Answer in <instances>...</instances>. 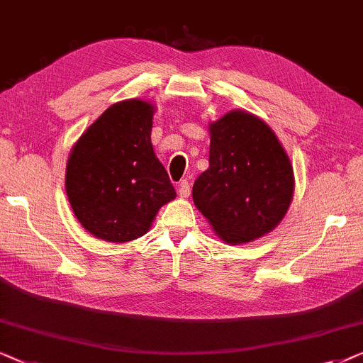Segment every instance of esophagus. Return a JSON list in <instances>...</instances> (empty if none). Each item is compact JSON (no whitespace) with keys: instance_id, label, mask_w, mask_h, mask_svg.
Masks as SVG:
<instances>
[{"instance_id":"1","label":"esophagus","mask_w":363,"mask_h":363,"mask_svg":"<svg viewBox=\"0 0 363 363\" xmlns=\"http://www.w3.org/2000/svg\"><path fill=\"white\" fill-rule=\"evenodd\" d=\"M189 196H191V182H189L187 179H184L179 184V197L186 199Z\"/></svg>"}]
</instances>
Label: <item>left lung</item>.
I'll return each instance as SVG.
<instances>
[{
    "instance_id": "8db88e82",
    "label": "left lung",
    "mask_w": 363,
    "mask_h": 363,
    "mask_svg": "<svg viewBox=\"0 0 363 363\" xmlns=\"http://www.w3.org/2000/svg\"><path fill=\"white\" fill-rule=\"evenodd\" d=\"M208 131V169L194 182V203L223 242H253L288 212L293 166L273 130L248 111H228Z\"/></svg>"
}]
</instances>
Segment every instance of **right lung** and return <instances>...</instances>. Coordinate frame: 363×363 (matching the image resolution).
I'll return each instance as SVG.
<instances>
[{"mask_svg": "<svg viewBox=\"0 0 363 363\" xmlns=\"http://www.w3.org/2000/svg\"><path fill=\"white\" fill-rule=\"evenodd\" d=\"M155 106L125 100L106 108L69 155L65 191L82 227L105 242L125 243L150 230L160 208L176 197L155 155Z\"/></svg>", "mask_w": 363, "mask_h": 363, "instance_id": "add662e5", "label": "right lung"}]
</instances>
